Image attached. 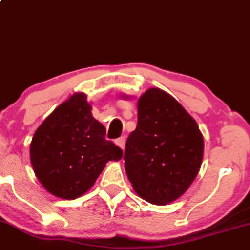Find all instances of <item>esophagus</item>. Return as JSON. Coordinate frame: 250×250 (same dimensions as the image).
Instances as JSON below:
<instances>
[{
	"instance_id": "obj_1",
	"label": "esophagus",
	"mask_w": 250,
	"mask_h": 250,
	"mask_svg": "<svg viewBox=\"0 0 250 250\" xmlns=\"http://www.w3.org/2000/svg\"><path fill=\"white\" fill-rule=\"evenodd\" d=\"M125 142H126L125 137H120V138H118V139L114 140V143H116V144H117L118 146H119L120 148H122V150H124V147H125Z\"/></svg>"
}]
</instances>
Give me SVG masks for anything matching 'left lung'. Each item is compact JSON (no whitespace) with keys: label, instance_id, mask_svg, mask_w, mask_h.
<instances>
[{"label":"left lung","instance_id":"obj_1","mask_svg":"<svg viewBox=\"0 0 250 250\" xmlns=\"http://www.w3.org/2000/svg\"><path fill=\"white\" fill-rule=\"evenodd\" d=\"M137 111V127L126 140V175L143 200L157 206L172 203L201 169L203 134L186 108L161 88L140 95Z\"/></svg>","mask_w":250,"mask_h":250}]
</instances>
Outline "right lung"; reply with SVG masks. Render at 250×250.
Here are the masks:
<instances>
[{
	"label": "right lung",
	"instance_id": "add662e5",
	"mask_svg": "<svg viewBox=\"0 0 250 250\" xmlns=\"http://www.w3.org/2000/svg\"><path fill=\"white\" fill-rule=\"evenodd\" d=\"M91 111L87 95L74 93L42 122L30 143L36 178L62 200H75L87 192L106 163L123 157V151L106 140L105 126Z\"/></svg>",
	"mask_w": 250,
	"mask_h": 250
}]
</instances>
